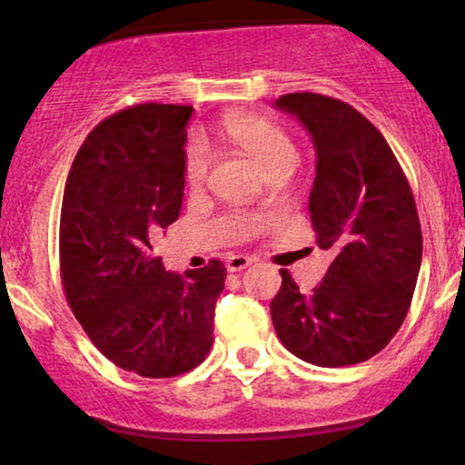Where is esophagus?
Segmentation results:
<instances>
[{"label":"esophagus","instance_id":"esophagus-1","mask_svg":"<svg viewBox=\"0 0 465 465\" xmlns=\"http://www.w3.org/2000/svg\"><path fill=\"white\" fill-rule=\"evenodd\" d=\"M252 262H256V258L243 256V253H232V256L226 258V269L237 272V271L247 269V266H250Z\"/></svg>","mask_w":465,"mask_h":465}]
</instances>
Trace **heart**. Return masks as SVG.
I'll list each match as a JSON object with an SVG mask.
<instances>
[{
	"instance_id": "obj_1",
	"label": "heart",
	"mask_w": 465,
	"mask_h": 465,
	"mask_svg": "<svg viewBox=\"0 0 465 465\" xmlns=\"http://www.w3.org/2000/svg\"><path fill=\"white\" fill-rule=\"evenodd\" d=\"M218 135L228 139V142L243 150L245 154H250L266 173L294 161V148H292L290 137L272 120L258 116V114H228L218 124ZM209 164H212L209 150L199 139H194L188 145L186 164H183V173H186V182L190 186L203 183L207 177Z\"/></svg>"
}]
</instances>
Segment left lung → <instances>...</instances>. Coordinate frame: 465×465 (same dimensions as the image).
I'll return each mask as SVG.
<instances>
[{"label": "left lung", "mask_w": 465, "mask_h": 465, "mask_svg": "<svg viewBox=\"0 0 465 465\" xmlns=\"http://www.w3.org/2000/svg\"><path fill=\"white\" fill-rule=\"evenodd\" d=\"M275 105L313 137L309 212L317 245L334 260L311 294L282 269L272 326L309 364H360L387 347L409 313L423 252L415 196L390 143L355 107L317 93L282 94Z\"/></svg>", "instance_id": "1"}]
</instances>
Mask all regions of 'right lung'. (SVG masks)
Instances as JSON below:
<instances>
[{
	"mask_svg": "<svg viewBox=\"0 0 465 465\" xmlns=\"http://www.w3.org/2000/svg\"><path fill=\"white\" fill-rule=\"evenodd\" d=\"M193 107L139 104L105 118L82 143L63 193L61 282L93 345L123 371L169 379L213 342L226 266L164 271L154 243L180 215Z\"/></svg>",
	"mask_w": 465,
	"mask_h": 465,
	"instance_id": "right-lung-1",
	"label": "right lung"
}]
</instances>
